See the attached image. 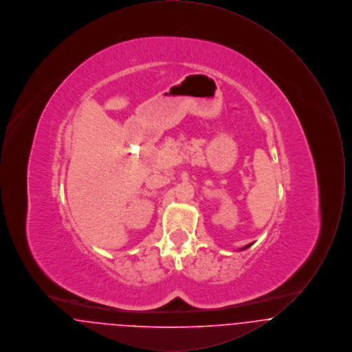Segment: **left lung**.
Here are the masks:
<instances>
[{
    "label": "left lung",
    "instance_id": "obj_1",
    "mask_svg": "<svg viewBox=\"0 0 352 352\" xmlns=\"http://www.w3.org/2000/svg\"><path fill=\"white\" fill-rule=\"evenodd\" d=\"M250 247H251V244H248V245H245L244 248H241V251H243V250H247V248H250Z\"/></svg>",
    "mask_w": 352,
    "mask_h": 352
}]
</instances>
